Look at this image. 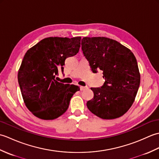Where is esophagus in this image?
<instances>
[{
  "mask_svg": "<svg viewBox=\"0 0 159 159\" xmlns=\"http://www.w3.org/2000/svg\"><path fill=\"white\" fill-rule=\"evenodd\" d=\"M87 88V87H83V86H80V91H84L85 89H86Z\"/></svg>",
  "mask_w": 159,
  "mask_h": 159,
  "instance_id": "1",
  "label": "esophagus"
}]
</instances>
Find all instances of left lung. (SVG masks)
Segmentation results:
<instances>
[{"mask_svg": "<svg viewBox=\"0 0 159 159\" xmlns=\"http://www.w3.org/2000/svg\"><path fill=\"white\" fill-rule=\"evenodd\" d=\"M81 48L93 72H103L105 82L91 88L93 98L88 109L104 120L116 119L126 113L134 102L140 85L137 59L130 50L104 37L83 38Z\"/></svg>", "mask_w": 159, "mask_h": 159, "instance_id": "8db88e82", "label": "left lung"}]
</instances>
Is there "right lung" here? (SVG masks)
I'll return each mask as SVG.
<instances>
[{"label":"right lung","instance_id":"right-lung-1","mask_svg":"<svg viewBox=\"0 0 159 159\" xmlns=\"http://www.w3.org/2000/svg\"><path fill=\"white\" fill-rule=\"evenodd\" d=\"M80 39L50 37L26 52L18 80L24 102L35 116L46 120L59 117L67 111L74 93L80 90L55 78L59 70L63 73L66 59L79 52Z\"/></svg>","mask_w":159,"mask_h":159}]
</instances>
